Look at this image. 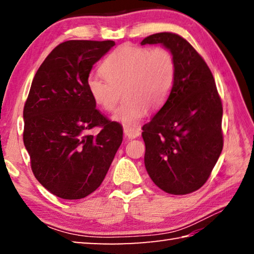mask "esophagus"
Masks as SVG:
<instances>
[{
    "label": "esophagus",
    "mask_w": 254,
    "mask_h": 254,
    "mask_svg": "<svg viewBox=\"0 0 254 254\" xmlns=\"http://www.w3.org/2000/svg\"><path fill=\"white\" fill-rule=\"evenodd\" d=\"M124 135H126L127 139H134V137L140 135V130L139 128L124 127Z\"/></svg>",
    "instance_id": "34e87169"
}]
</instances>
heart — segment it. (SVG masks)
I'll use <instances>...</instances> for the list:
<instances>
[{"mask_svg":"<svg viewBox=\"0 0 254 254\" xmlns=\"http://www.w3.org/2000/svg\"><path fill=\"white\" fill-rule=\"evenodd\" d=\"M101 70L104 77L88 76L89 95L103 110L113 112L123 92L126 100L113 119L134 128L149 109L157 110L166 102L175 81L176 62L166 48L123 45L107 56Z\"/></svg>","mask_w":254,"mask_h":254,"instance_id":"b5f03b06","label":"heart"}]
</instances>
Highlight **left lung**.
I'll return each mask as SVG.
<instances>
[{
	"instance_id": "left-lung-1",
	"label": "left lung",
	"mask_w": 254,
	"mask_h": 254,
	"mask_svg": "<svg viewBox=\"0 0 254 254\" xmlns=\"http://www.w3.org/2000/svg\"><path fill=\"white\" fill-rule=\"evenodd\" d=\"M154 44L174 55L176 77L165 104L142 127L145 169L163 191L190 194L207 182L222 152V101L207 64L186 39L160 32L141 41Z\"/></svg>"
}]
</instances>
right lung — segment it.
<instances>
[{"mask_svg": "<svg viewBox=\"0 0 254 254\" xmlns=\"http://www.w3.org/2000/svg\"><path fill=\"white\" fill-rule=\"evenodd\" d=\"M114 41L68 40L34 75L23 109V142L42 186L63 199H80L101 186L122 143L123 128L96 110L86 81ZM100 127L97 136L91 128Z\"/></svg>", "mask_w": 254, "mask_h": 254, "instance_id": "add662e5", "label": "right lung"}]
</instances>
